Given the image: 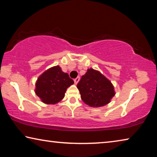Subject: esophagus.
Wrapping results in <instances>:
<instances>
[{"label":"esophagus","mask_w":157,"mask_h":157,"mask_svg":"<svg viewBox=\"0 0 157 157\" xmlns=\"http://www.w3.org/2000/svg\"><path fill=\"white\" fill-rule=\"evenodd\" d=\"M79 77H78V78L74 79V82H75V84H78V82H79Z\"/></svg>","instance_id":"34e87169"}]
</instances>
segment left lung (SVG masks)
Returning a JSON list of instances; mask_svg holds the SVG:
<instances>
[{
	"label": "left lung",
	"mask_w": 157,
	"mask_h": 157,
	"mask_svg": "<svg viewBox=\"0 0 157 157\" xmlns=\"http://www.w3.org/2000/svg\"><path fill=\"white\" fill-rule=\"evenodd\" d=\"M77 87L83 102L91 107H100L109 104L116 94L109 79L99 71L91 68L87 69Z\"/></svg>",
	"instance_id": "1"
}]
</instances>
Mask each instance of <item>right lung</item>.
<instances>
[{"label": "right lung", "instance_id": "right-lung-1", "mask_svg": "<svg viewBox=\"0 0 157 157\" xmlns=\"http://www.w3.org/2000/svg\"><path fill=\"white\" fill-rule=\"evenodd\" d=\"M73 84L68 74L63 73L59 66H55L39 76L34 92L42 102L55 105L64 98L66 89Z\"/></svg>", "mask_w": 157, "mask_h": 157}]
</instances>
